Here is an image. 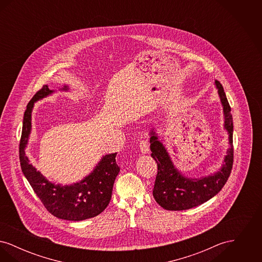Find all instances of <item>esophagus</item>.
Returning <instances> with one entry per match:
<instances>
[{"mask_svg":"<svg viewBox=\"0 0 262 262\" xmlns=\"http://www.w3.org/2000/svg\"><path fill=\"white\" fill-rule=\"evenodd\" d=\"M139 147H140V150H141L142 153H144V154L149 153V142L147 140H144V139L141 140L139 142Z\"/></svg>","mask_w":262,"mask_h":262,"instance_id":"34e87169","label":"esophagus"}]
</instances>
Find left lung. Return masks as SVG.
I'll return each mask as SVG.
<instances>
[{
    "label": "left lung",
    "mask_w": 262,
    "mask_h": 262,
    "mask_svg": "<svg viewBox=\"0 0 262 262\" xmlns=\"http://www.w3.org/2000/svg\"><path fill=\"white\" fill-rule=\"evenodd\" d=\"M215 86L218 89V94L223 105L224 126L229 134V143L231 146L225 157L224 165L217 173L200 179L184 177L174 168L167 150L159 141L155 132H150L151 156L158 166L153 196L156 202L166 210H187L206 202L222 189L232 172L234 162L233 117L224 88L220 81L215 80Z\"/></svg>",
    "instance_id": "8db88e82"
}]
</instances>
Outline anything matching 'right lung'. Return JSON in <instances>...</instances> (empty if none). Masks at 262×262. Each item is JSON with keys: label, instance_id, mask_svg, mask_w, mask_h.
I'll return each mask as SVG.
<instances>
[{"label": "right lung", "instance_id": "obj_1", "mask_svg": "<svg viewBox=\"0 0 262 262\" xmlns=\"http://www.w3.org/2000/svg\"><path fill=\"white\" fill-rule=\"evenodd\" d=\"M64 85L62 90H68ZM47 85L35 93L27 104L19 142V161L23 173L45 208L57 218L81 221L104 211L112 198L113 186L120 167L116 162L117 153L103 156L92 173L79 183L61 186L50 183L37 171L25 155V147L31 130V112L34 103L52 94Z\"/></svg>", "mask_w": 262, "mask_h": 262}]
</instances>
